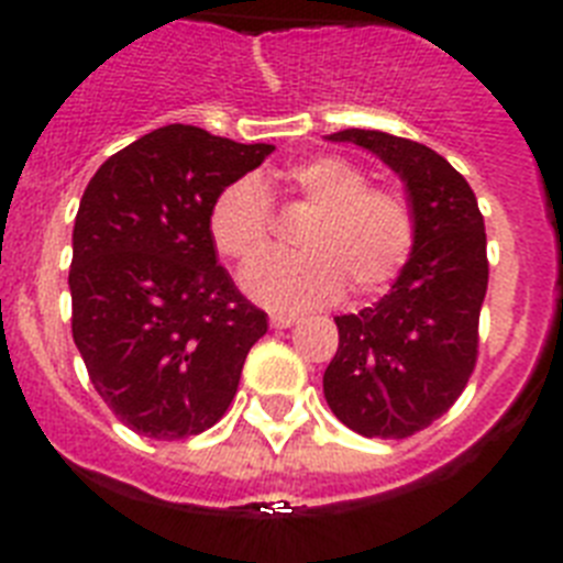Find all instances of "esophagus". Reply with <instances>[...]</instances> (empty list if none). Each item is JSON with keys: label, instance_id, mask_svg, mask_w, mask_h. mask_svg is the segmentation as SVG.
<instances>
[{"label": "esophagus", "instance_id": "esophagus-1", "mask_svg": "<svg viewBox=\"0 0 563 563\" xmlns=\"http://www.w3.org/2000/svg\"><path fill=\"white\" fill-rule=\"evenodd\" d=\"M296 324V318L292 316H271V327L273 330H287V327Z\"/></svg>", "mask_w": 563, "mask_h": 563}]
</instances>
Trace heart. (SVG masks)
<instances>
[{"label": "heart", "instance_id": "1", "mask_svg": "<svg viewBox=\"0 0 563 563\" xmlns=\"http://www.w3.org/2000/svg\"><path fill=\"white\" fill-rule=\"evenodd\" d=\"M278 183L316 208L298 233L296 256H273L251 267L271 247L265 183L253 177L222 188L208 213V233L220 256L251 267L242 287L258 305L278 312H305L332 305L346 285L369 296L383 290L415 245V211L406 194L369 186V174L338 154L292 163Z\"/></svg>", "mask_w": 563, "mask_h": 563}]
</instances>
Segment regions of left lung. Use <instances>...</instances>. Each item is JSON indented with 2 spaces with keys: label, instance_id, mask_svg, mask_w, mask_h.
<instances>
[{
  "label": "left lung",
  "instance_id": "left-lung-1",
  "mask_svg": "<svg viewBox=\"0 0 563 563\" xmlns=\"http://www.w3.org/2000/svg\"><path fill=\"white\" fill-rule=\"evenodd\" d=\"M327 141L380 157L415 211L409 262L377 305L335 318L338 352L324 372V397L346 429L402 440L445 415L476 366L485 220L465 177L434 148L377 129Z\"/></svg>",
  "mask_w": 563,
  "mask_h": 563
}]
</instances>
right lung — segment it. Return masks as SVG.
<instances>
[{"mask_svg":"<svg viewBox=\"0 0 563 563\" xmlns=\"http://www.w3.org/2000/svg\"><path fill=\"white\" fill-rule=\"evenodd\" d=\"M276 146L154 129L89 180L73 228V341L114 417L152 440L202 434L236 395L267 316L208 233L217 194Z\"/></svg>","mask_w":563,"mask_h":563,"instance_id":"obj_1","label":"right lung"}]
</instances>
